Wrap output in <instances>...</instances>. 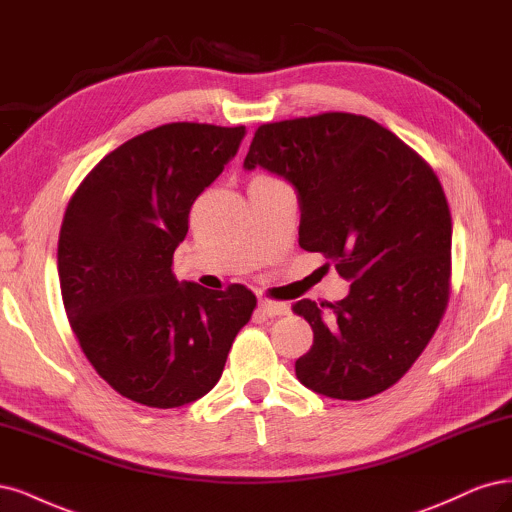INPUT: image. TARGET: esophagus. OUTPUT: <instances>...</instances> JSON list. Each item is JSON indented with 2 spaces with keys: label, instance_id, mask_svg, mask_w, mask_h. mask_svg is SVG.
Instances as JSON below:
<instances>
[{
  "label": "esophagus",
  "instance_id": "obj_1",
  "mask_svg": "<svg viewBox=\"0 0 512 512\" xmlns=\"http://www.w3.org/2000/svg\"><path fill=\"white\" fill-rule=\"evenodd\" d=\"M257 308L261 315H266V317H280L289 312V306L285 302H272V300H261Z\"/></svg>",
  "mask_w": 512,
  "mask_h": 512
}]
</instances>
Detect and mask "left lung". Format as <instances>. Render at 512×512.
<instances>
[{
	"label": "left lung",
	"mask_w": 512,
	"mask_h": 512,
	"mask_svg": "<svg viewBox=\"0 0 512 512\" xmlns=\"http://www.w3.org/2000/svg\"><path fill=\"white\" fill-rule=\"evenodd\" d=\"M295 189L300 246L349 280L336 304L302 300L312 327L298 381L334 400H366L415 364L449 302L451 212L432 168L368 117L325 112L261 125L244 170Z\"/></svg>",
	"instance_id": "1"
}]
</instances>
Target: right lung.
<instances>
[{
  "label": "right lung",
  "mask_w": 512,
  "mask_h": 512,
  "mask_svg": "<svg viewBox=\"0 0 512 512\" xmlns=\"http://www.w3.org/2000/svg\"><path fill=\"white\" fill-rule=\"evenodd\" d=\"M246 129L170 123L106 155L65 210L59 283L95 372L127 400L176 408L223 374L255 295L178 283L172 259L189 210L238 153Z\"/></svg>",
  "instance_id": "1"
}]
</instances>
